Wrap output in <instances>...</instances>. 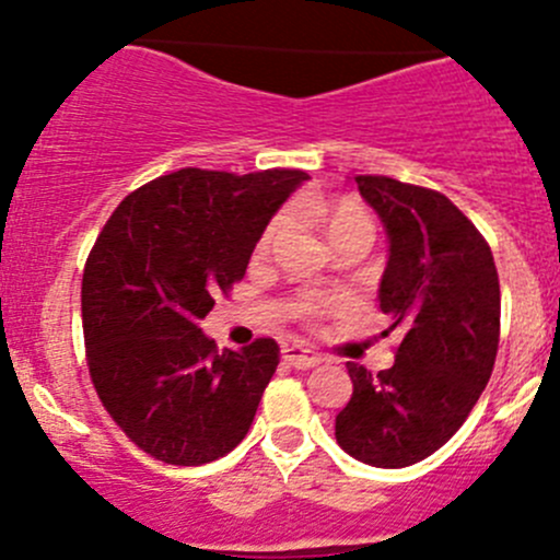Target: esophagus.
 Masks as SVG:
<instances>
[{
  "mask_svg": "<svg viewBox=\"0 0 560 560\" xmlns=\"http://www.w3.org/2000/svg\"><path fill=\"white\" fill-rule=\"evenodd\" d=\"M281 358H284V363H290L292 369H314V365L319 363V354L308 352V349L298 347V343H290V347L281 349Z\"/></svg>",
  "mask_w": 560,
  "mask_h": 560,
  "instance_id": "34e87169",
  "label": "esophagus"
}]
</instances>
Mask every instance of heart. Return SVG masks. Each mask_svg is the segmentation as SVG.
Returning a JSON list of instances; mask_svg holds the SVG:
<instances>
[{"label": "heart", "instance_id": "heart-1", "mask_svg": "<svg viewBox=\"0 0 560 560\" xmlns=\"http://www.w3.org/2000/svg\"><path fill=\"white\" fill-rule=\"evenodd\" d=\"M360 222H369V217H365V211L358 206V202H338V206H332L330 211H327V233L330 235L338 233V230L349 228V224H360ZM284 224H287L284 217H276L273 222L268 224V230H265L262 238H259L257 244V254H265L270 246H273V241L279 238ZM322 306H325V301H319V298H306V301H303V312L306 314L319 312Z\"/></svg>", "mask_w": 560, "mask_h": 560}]
</instances>
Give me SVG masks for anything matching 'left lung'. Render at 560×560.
<instances>
[{"label":"left lung","instance_id":"1","mask_svg":"<svg viewBox=\"0 0 560 560\" xmlns=\"http://www.w3.org/2000/svg\"><path fill=\"white\" fill-rule=\"evenodd\" d=\"M354 184L387 233L380 308L404 341L380 374L347 363L354 389L336 439L369 466L404 468L453 439L493 374L499 273L490 246L444 195L387 175Z\"/></svg>","mask_w":560,"mask_h":560}]
</instances>
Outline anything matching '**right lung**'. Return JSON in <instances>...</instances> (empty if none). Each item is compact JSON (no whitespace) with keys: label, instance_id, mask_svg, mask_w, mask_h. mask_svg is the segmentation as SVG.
<instances>
[{"label":"right lung","instance_id":"obj_1","mask_svg":"<svg viewBox=\"0 0 560 560\" xmlns=\"http://www.w3.org/2000/svg\"><path fill=\"white\" fill-rule=\"evenodd\" d=\"M303 171L162 175L127 195L86 259L89 374L143 453L202 466L238 447L279 365V343L222 349L202 332Z\"/></svg>","mask_w":560,"mask_h":560}]
</instances>
